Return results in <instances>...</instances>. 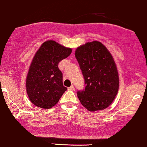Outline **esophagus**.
<instances>
[{"label":"esophagus","mask_w":147,"mask_h":147,"mask_svg":"<svg viewBox=\"0 0 147 147\" xmlns=\"http://www.w3.org/2000/svg\"><path fill=\"white\" fill-rule=\"evenodd\" d=\"M68 89H69V90H74V86L71 85V87L68 88Z\"/></svg>","instance_id":"34e87169"}]
</instances>
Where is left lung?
Listing matches in <instances>:
<instances>
[{"label": "left lung", "mask_w": 147, "mask_h": 147, "mask_svg": "<svg viewBox=\"0 0 147 147\" xmlns=\"http://www.w3.org/2000/svg\"><path fill=\"white\" fill-rule=\"evenodd\" d=\"M75 56L84 79L85 88L77 92L88 111L105 109L114 100L119 89V76L113 56L98 41L87 42L76 49Z\"/></svg>", "instance_id": "obj_1"}]
</instances>
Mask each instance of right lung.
Masks as SVG:
<instances>
[{
    "instance_id": "add662e5",
    "label": "right lung",
    "mask_w": 147,
    "mask_h": 147,
    "mask_svg": "<svg viewBox=\"0 0 147 147\" xmlns=\"http://www.w3.org/2000/svg\"><path fill=\"white\" fill-rule=\"evenodd\" d=\"M54 40H47L34 55L26 78V89L30 101L38 107L47 109L58 103L67 87L58 63L71 53Z\"/></svg>"
}]
</instances>
